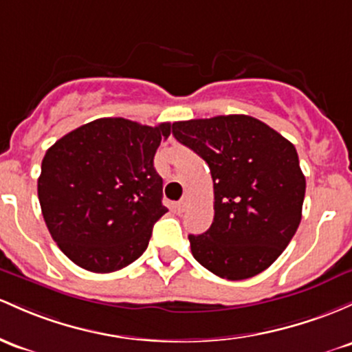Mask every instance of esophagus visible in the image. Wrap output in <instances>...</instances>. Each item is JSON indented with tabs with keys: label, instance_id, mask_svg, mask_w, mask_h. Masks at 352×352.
Instances as JSON below:
<instances>
[{
	"label": "esophagus",
	"instance_id": "1",
	"mask_svg": "<svg viewBox=\"0 0 352 352\" xmlns=\"http://www.w3.org/2000/svg\"><path fill=\"white\" fill-rule=\"evenodd\" d=\"M187 204H188V200H187V197H185V199H182L180 202L175 204V210L179 212V214H182V212H185V208H187Z\"/></svg>",
	"mask_w": 352,
	"mask_h": 352
}]
</instances>
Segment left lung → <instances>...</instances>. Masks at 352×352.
<instances>
[{
  "label": "left lung",
  "mask_w": 352,
  "mask_h": 352,
  "mask_svg": "<svg viewBox=\"0 0 352 352\" xmlns=\"http://www.w3.org/2000/svg\"><path fill=\"white\" fill-rule=\"evenodd\" d=\"M172 133L207 162L214 180V222L188 235L192 256L222 279L261 274L302 217L306 177L296 146L249 115L175 122Z\"/></svg>",
  "instance_id": "obj_1"
}]
</instances>
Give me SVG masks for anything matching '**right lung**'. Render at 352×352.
<instances>
[{
  "instance_id": "1",
  "label": "right lung",
  "mask_w": 352,
  "mask_h": 352,
  "mask_svg": "<svg viewBox=\"0 0 352 352\" xmlns=\"http://www.w3.org/2000/svg\"><path fill=\"white\" fill-rule=\"evenodd\" d=\"M170 123L98 118L46 150L38 199L61 252L90 272L126 267L145 252L162 206L153 157Z\"/></svg>"
}]
</instances>
